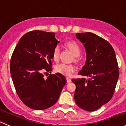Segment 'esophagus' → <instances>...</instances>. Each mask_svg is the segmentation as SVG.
Segmentation results:
<instances>
[{"mask_svg": "<svg viewBox=\"0 0 126 126\" xmlns=\"http://www.w3.org/2000/svg\"><path fill=\"white\" fill-rule=\"evenodd\" d=\"M66 79H67V83H70V82H72V79H71L70 78H68V77H67V78H66Z\"/></svg>", "mask_w": 126, "mask_h": 126, "instance_id": "esophagus-1", "label": "esophagus"}]
</instances>
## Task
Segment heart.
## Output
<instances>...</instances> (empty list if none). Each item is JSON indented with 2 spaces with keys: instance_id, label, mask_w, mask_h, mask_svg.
<instances>
[{
  "instance_id": "heart-1",
  "label": "heart",
  "mask_w": 126,
  "mask_h": 126,
  "mask_svg": "<svg viewBox=\"0 0 126 126\" xmlns=\"http://www.w3.org/2000/svg\"><path fill=\"white\" fill-rule=\"evenodd\" d=\"M65 45L72 51L73 55L75 56H78L79 55L81 52L80 47L77 42H74V41H68V42H66ZM60 51L61 49L59 45L56 46L53 49V59L55 61H57L59 59ZM54 68H55L56 72L65 76L72 75V73L76 70V67L72 63H61L57 64Z\"/></svg>"
}]
</instances>
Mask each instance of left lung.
Returning <instances> with one entry per match:
<instances>
[{"instance_id": "1", "label": "left lung", "mask_w": 126, "mask_h": 126, "mask_svg": "<svg viewBox=\"0 0 126 126\" xmlns=\"http://www.w3.org/2000/svg\"><path fill=\"white\" fill-rule=\"evenodd\" d=\"M86 51L85 65L78 73L89 77L72 81L76 85L77 105L88 111L98 110L111 100L119 78V68L113 47L104 38L91 32L77 33Z\"/></svg>"}]
</instances>
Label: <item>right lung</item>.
Segmentation results:
<instances>
[{
    "label": "right lung",
    "instance_id": "1",
    "mask_svg": "<svg viewBox=\"0 0 126 126\" xmlns=\"http://www.w3.org/2000/svg\"><path fill=\"white\" fill-rule=\"evenodd\" d=\"M59 43L55 33L32 31L24 35L12 54L10 73L17 94L26 106L37 110L56 103L67 80L52 71L53 51Z\"/></svg>",
    "mask_w": 126,
    "mask_h": 126
}]
</instances>
